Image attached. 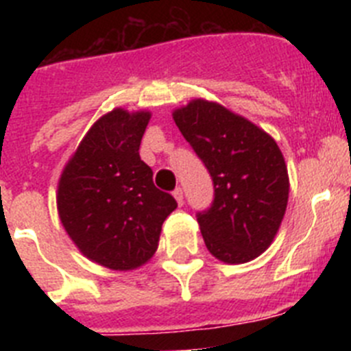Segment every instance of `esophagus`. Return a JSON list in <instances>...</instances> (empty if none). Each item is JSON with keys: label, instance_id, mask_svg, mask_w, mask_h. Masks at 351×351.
Masks as SVG:
<instances>
[{"label": "esophagus", "instance_id": "1", "mask_svg": "<svg viewBox=\"0 0 351 351\" xmlns=\"http://www.w3.org/2000/svg\"><path fill=\"white\" fill-rule=\"evenodd\" d=\"M173 198L178 200L179 206H182V190L181 188H176V190H173Z\"/></svg>", "mask_w": 351, "mask_h": 351}]
</instances>
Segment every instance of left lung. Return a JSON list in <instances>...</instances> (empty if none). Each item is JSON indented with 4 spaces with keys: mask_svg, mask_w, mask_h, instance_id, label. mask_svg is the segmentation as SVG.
<instances>
[{
    "mask_svg": "<svg viewBox=\"0 0 351 351\" xmlns=\"http://www.w3.org/2000/svg\"><path fill=\"white\" fill-rule=\"evenodd\" d=\"M173 121L213 179V204L197 213L207 250L226 263L256 258L287 210L290 184L278 144L214 101H190Z\"/></svg>",
    "mask_w": 351,
    "mask_h": 351,
    "instance_id": "8db88e82",
    "label": "left lung"
}]
</instances>
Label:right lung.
Listing matches in <instances>:
<instances>
[{
    "instance_id": "obj_1",
    "label": "right lung",
    "mask_w": 351,
    "mask_h": 351,
    "mask_svg": "<svg viewBox=\"0 0 351 351\" xmlns=\"http://www.w3.org/2000/svg\"><path fill=\"white\" fill-rule=\"evenodd\" d=\"M151 114L116 108L91 126L64 167L58 210L64 230L93 262L114 271L141 267L154 255L161 225L178 202L158 190L141 160Z\"/></svg>"
}]
</instances>
